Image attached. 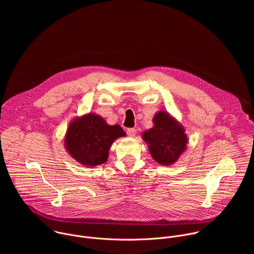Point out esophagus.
Returning a JSON list of instances; mask_svg holds the SVG:
<instances>
[{
  "mask_svg": "<svg viewBox=\"0 0 254 254\" xmlns=\"http://www.w3.org/2000/svg\"><path fill=\"white\" fill-rule=\"evenodd\" d=\"M127 133L129 137H133L135 135V129L134 128H127Z\"/></svg>",
  "mask_w": 254,
  "mask_h": 254,
  "instance_id": "obj_1",
  "label": "esophagus"
}]
</instances>
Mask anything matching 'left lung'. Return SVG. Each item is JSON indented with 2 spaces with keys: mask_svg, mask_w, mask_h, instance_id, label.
Here are the masks:
<instances>
[{
  "mask_svg": "<svg viewBox=\"0 0 254 254\" xmlns=\"http://www.w3.org/2000/svg\"><path fill=\"white\" fill-rule=\"evenodd\" d=\"M154 127L142 132V139L148 143L152 158L163 166L175 164L187 150L188 136L184 127L165 111L153 118Z\"/></svg>",
  "mask_w": 254,
  "mask_h": 254,
  "instance_id": "obj_1",
  "label": "left lung"
}]
</instances>
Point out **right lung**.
I'll use <instances>...</instances> for the list:
<instances>
[{
	"label": "right lung",
	"mask_w": 254,
	"mask_h": 254,
	"mask_svg": "<svg viewBox=\"0 0 254 254\" xmlns=\"http://www.w3.org/2000/svg\"><path fill=\"white\" fill-rule=\"evenodd\" d=\"M125 135V130L119 125L110 126L100 116L89 113L69 124L64 147L77 163L95 167L107 161L113 142Z\"/></svg>",
	"instance_id": "add662e5"
}]
</instances>
